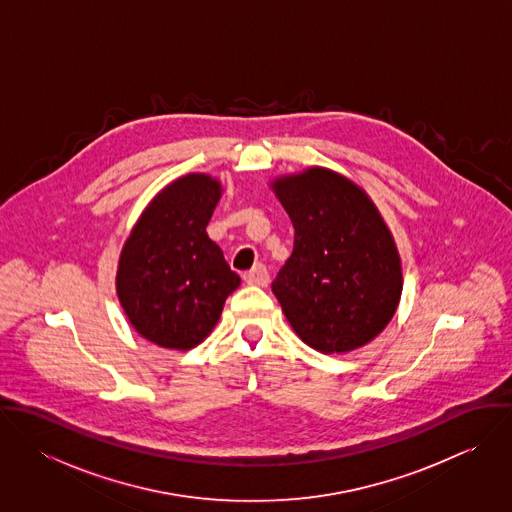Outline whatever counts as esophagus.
I'll use <instances>...</instances> for the list:
<instances>
[{"instance_id": "esophagus-1", "label": "esophagus", "mask_w": 512, "mask_h": 512, "mask_svg": "<svg viewBox=\"0 0 512 512\" xmlns=\"http://www.w3.org/2000/svg\"><path fill=\"white\" fill-rule=\"evenodd\" d=\"M244 282L250 286H260L266 288L270 284V274L264 266H254L248 274H244Z\"/></svg>"}]
</instances>
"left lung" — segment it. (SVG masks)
Here are the masks:
<instances>
[{"mask_svg": "<svg viewBox=\"0 0 512 512\" xmlns=\"http://www.w3.org/2000/svg\"><path fill=\"white\" fill-rule=\"evenodd\" d=\"M270 189L295 230L292 256L272 284L293 331L323 355L365 347L402 295L388 224L363 187L327 167L282 175Z\"/></svg>", "mask_w": 512, "mask_h": 512, "instance_id": "1", "label": "left lung"}]
</instances>
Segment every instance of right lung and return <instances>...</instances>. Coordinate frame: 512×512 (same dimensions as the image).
Masks as SVG:
<instances>
[{
  "mask_svg": "<svg viewBox=\"0 0 512 512\" xmlns=\"http://www.w3.org/2000/svg\"><path fill=\"white\" fill-rule=\"evenodd\" d=\"M222 197L219 179L189 173L165 185L126 238L116 293L132 327L163 349L189 351L219 323L240 286L207 224Z\"/></svg>",
  "mask_w": 512,
  "mask_h": 512,
  "instance_id": "right-lung-1",
  "label": "right lung"
}]
</instances>
